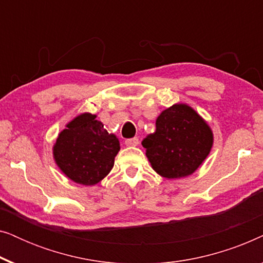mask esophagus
Listing matches in <instances>:
<instances>
[{"label":"esophagus","instance_id":"1","mask_svg":"<svg viewBox=\"0 0 263 263\" xmlns=\"http://www.w3.org/2000/svg\"><path fill=\"white\" fill-rule=\"evenodd\" d=\"M125 146H129V147H134V146H138L139 145V139L138 138H133V139H127L124 141Z\"/></svg>","mask_w":263,"mask_h":263}]
</instances>
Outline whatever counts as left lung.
Returning <instances> with one entry per match:
<instances>
[{"instance_id":"8db88e82","label":"left lung","mask_w":263,"mask_h":263,"mask_svg":"<svg viewBox=\"0 0 263 263\" xmlns=\"http://www.w3.org/2000/svg\"><path fill=\"white\" fill-rule=\"evenodd\" d=\"M212 145L211 128L185 104L164 110L156 121V132L142 141L154 171L165 178L192 175L210 154Z\"/></svg>"}]
</instances>
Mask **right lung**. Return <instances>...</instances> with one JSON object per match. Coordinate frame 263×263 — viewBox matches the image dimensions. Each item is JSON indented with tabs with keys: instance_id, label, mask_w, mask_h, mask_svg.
Masks as SVG:
<instances>
[{
	"instance_id": "1",
	"label": "right lung",
	"mask_w": 263,
	"mask_h": 263,
	"mask_svg": "<svg viewBox=\"0 0 263 263\" xmlns=\"http://www.w3.org/2000/svg\"><path fill=\"white\" fill-rule=\"evenodd\" d=\"M96 115L81 114L60 133L53 158L64 175L84 185H95L114 166L120 151L116 135L109 134Z\"/></svg>"
}]
</instances>
